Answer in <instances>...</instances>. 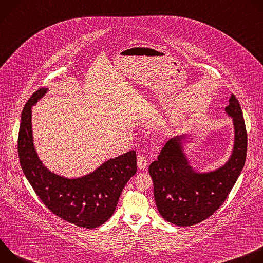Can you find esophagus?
Returning a JSON list of instances; mask_svg holds the SVG:
<instances>
[{
  "label": "esophagus",
  "mask_w": 263,
  "mask_h": 263,
  "mask_svg": "<svg viewBox=\"0 0 263 263\" xmlns=\"http://www.w3.org/2000/svg\"><path fill=\"white\" fill-rule=\"evenodd\" d=\"M137 165H138V168L140 171L146 168L147 166V159L144 155H139L138 158H137Z\"/></svg>",
  "instance_id": "1"
}]
</instances>
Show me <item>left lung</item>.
Listing matches in <instances>:
<instances>
[{
  "instance_id": "8db88e82",
  "label": "left lung",
  "mask_w": 263,
  "mask_h": 263,
  "mask_svg": "<svg viewBox=\"0 0 263 263\" xmlns=\"http://www.w3.org/2000/svg\"><path fill=\"white\" fill-rule=\"evenodd\" d=\"M226 112L233 118L235 139L232 155L223 166L210 173L195 172L182 151L183 135L171 138L157 160L148 166L157 209L176 226H193L211 216L227 199L243 168L248 135L239 102L233 93Z\"/></svg>"
}]
</instances>
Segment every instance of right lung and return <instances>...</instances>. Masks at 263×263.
Listing matches in <instances>:
<instances>
[{
  "label": "right lung",
  "mask_w": 263,
  "mask_h": 263,
  "mask_svg": "<svg viewBox=\"0 0 263 263\" xmlns=\"http://www.w3.org/2000/svg\"><path fill=\"white\" fill-rule=\"evenodd\" d=\"M48 88L36 90L26 103L21 118L17 152L22 170L35 194L60 218L92 229L114 214L122 191L137 171L135 151L104 162L82 178L67 179L50 172L37 156L31 125V108Z\"/></svg>",
  "instance_id": "add662e5"
}]
</instances>
